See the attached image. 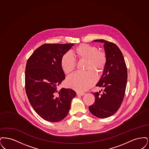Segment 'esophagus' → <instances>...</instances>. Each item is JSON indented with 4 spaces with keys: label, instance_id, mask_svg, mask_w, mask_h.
<instances>
[{
    "label": "esophagus",
    "instance_id": "34e87169",
    "mask_svg": "<svg viewBox=\"0 0 149 149\" xmlns=\"http://www.w3.org/2000/svg\"><path fill=\"white\" fill-rule=\"evenodd\" d=\"M77 94L78 95H84V94H85V93H84L83 92H77Z\"/></svg>",
    "mask_w": 149,
    "mask_h": 149
}]
</instances>
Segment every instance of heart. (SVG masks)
Instances as JSON below:
<instances>
[{
	"label": "heart",
	"instance_id": "1",
	"mask_svg": "<svg viewBox=\"0 0 149 149\" xmlns=\"http://www.w3.org/2000/svg\"><path fill=\"white\" fill-rule=\"evenodd\" d=\"M74 54L79 60L87 61L85 73H75L66 79V84L79 92L89 89L97 81V78L92 70L100 74L107 62L106 54L88 44H81L74 50ZM61 66L66 74H69L75 68V61L71 54H65L61 60Z\"/></svg>",
	"mask_w": 149,
	"mask_h": 149
}]
</instances>
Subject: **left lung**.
<instances>
[{
	"label": "left lung",
	"instance_id": "1",
	"mask_svg": "<svg viewBox=\"0 0 149 149\" xmlns=\"http://www.w3.org/2000/svg\"><path fill=\"white\" fill-rule=\"evenodd\" d=\"M93 42L104 44L107 62L96 84L104 88L103 92L102 94L99 93L100 91L93 93L95 102L89 107V109L94 116L104 118L113 115L120 107L127 85V70L123 54L116 44L102 39Z\"/></svg>",
	"mask_w": 149,
	"mask_h": 149
}]
</instances>
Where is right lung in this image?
<instances>
[{"label": "right lung", "instance_id": "add662e5", "mask_svg": "<svg viewBox=\"0 0 149 149\" xmlns=\"http://www.w3.org/2000/svg\"><path fill=\"white\" fill-rule=\"evenodd\" d=\"M74 43L44 44L29 57L26 66L25 88L31 105L45 120L56 122L64 119L76 92L57 88L65 78L61 66L63 56Z\"/></svg>", "mask_w": 149, "mask_h": 149}]
</instances>
